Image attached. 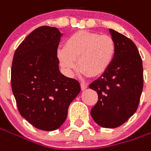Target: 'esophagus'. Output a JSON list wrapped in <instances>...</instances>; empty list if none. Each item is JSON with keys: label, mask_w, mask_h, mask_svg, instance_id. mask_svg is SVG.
Returning <instances> with one entry per match:
<instances>
[{"label": "esophagus", "mask_w": 151, "mask_h": 151, "mask_svg": "<svg viewBox=\"0 0 151 151\" xmlns=\"http://www.w3.org/2000/svg\"><path fill=\"white\" fill-rule=\"evenodd\" d=\"M87 88V85L86 84H84V83H81V89L83 91L86 90Z\"/></svg>", "instance_id": "obj_1"}]
</instances>
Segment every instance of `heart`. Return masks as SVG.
<instances>
[{
    "instance_id": "b5f03b06",
    "label": "heart",
    "mask_w": 151,
    "mask_h": 151,
    "mask_svg": "<svg viewBox=\"0 0 151 151\" xmlns=\"http://www.w3.org/2000/svg\"><path fill=\"white\" fill-rule=\"evenodd\" d=\"M116 53L112 37L97 32L78 31L68 37L65 46L57 50V59L68 76H72L78 66L91 77H97L111 66Z\"/></svg>"
}]
</instances>
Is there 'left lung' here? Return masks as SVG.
Here are the masks:
<instances>
[{"label": "left lung", "mask_w": 151, "mask_h": 151, "mask_svg": "<svg viewBox=\"0 0 151 151\" xmlns=\"http://www.w3.org/2000/svg\"><path fill=\"white\" fill-rule=\"evenodd\" d=\"M116 43L111 66L89 87L98 94L91 115L99 126H121L137 109L143 89V67L135 43L123 34L109 29Z\"/></svg>", "instance_id": "left-lung-1"}]
</instances>
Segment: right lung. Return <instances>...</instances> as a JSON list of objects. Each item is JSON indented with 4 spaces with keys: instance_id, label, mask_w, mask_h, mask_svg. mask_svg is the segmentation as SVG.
Instances as JSON below:
<instances>
[{
    "instance_id": "right-lung-1",
    "label": "right lung",
    "mask_w": 151,
    "mask_h": 151,
    "mask_svg": "<svg viewBox=\"0 0 151 151\" xmlns=\"http://www.w3.org/2000/svg\"><path fill=\"white\" fill-rule=\"evenodd\" d=\"M62 37L56 28L42 26L32 31L14 55L11 86L21 116L43 131L58 129L68 106L81 91L79 83L63 75L57 49Z\"/></svg>"
}]
</instances>
